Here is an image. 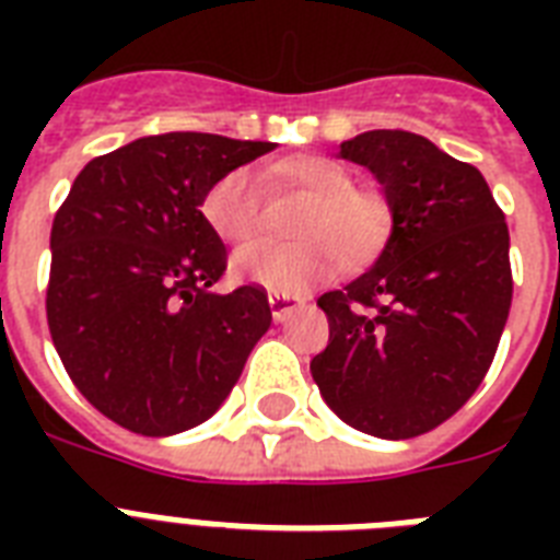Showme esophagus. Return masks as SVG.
Returning <instances> with one entry per match:
<instances>
[{
  "label": "esophagus",
  "instance_id": "obj_1",
  "mask_svg": "<svg viewBox=\"0 0 560 560\" xmlns=\"http://www.w3.org/2000/svg\"><path fill=\"white\" fill-rule=\"evenodd\" d=\"M299 305H302V299L290 296V293H270L272 319H276V323H284V319H288Z\"/></svg>",
  "mask_w": 560,
  "mask_h": 560
}]
</instances>
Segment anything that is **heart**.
<instances>
[{
  "label": "heart",
  "instance_id": "heart-1",
  "mask_svg": "<svg viewBox=\"0 0 560 560\" xmlns=\"http://www.w3.org/2000/svg\"><path fill=\"white\" fill-rule=\"evenodd\" d=\"M290 188L311 200L296 220L302 244L258 241L235 255V272L281 293H296L325 279L346 261L360 267L381 253L392 232V206L381 191L354 186L342 162L328 156L281 165ZM202 220L223 241L241 246L261 232L264 223V174L253 165L229 171L206 191L200 202Z\"/></svg>",
  "mask_w": 560,
  "mask_h": 560
}]
</instances>
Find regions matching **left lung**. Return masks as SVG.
Returning <instances> with one entry per match:
<instances>
[{"mask_svg":"<svg viewBox=\"0 0 560 560\" xmlns=\"http://www.w3.org/2000/svg\"><path fill=\"white\" fill-rule=\"evenodd\" d=\"M392 206L381 258L316 299L328 346L311 374L328 407L381 439H412L459 412L491 369L509 307V226L486 177L407 130L340 144Z\"/></svg>","mask_w":560,"mask_h":560,"instance_id":"left-lung-1","label":"left lung"}]
</instances>
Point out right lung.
Wrapping results in <instances>:
<instances>
[{
    "label": "right lung",
    "instance_id": "add662e5",
    "mask_svg": "<svg viewBox=\"0 0 560 560\" xmlns=\"http://www.w3.org/2000/svg\"><path fill=\"white\" fill-rule=\"evenodd\" d=\"M272 151L214 133L144 136L95 156L51 223V342L92 407L142 435L214 412L270 328L261 284L214 293L226 246L200 202Z\"/></svg>",
    "mask_w": 560,
    "mask_h": 560
}]
</instances>
